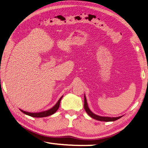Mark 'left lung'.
Here are the masks:
<instances>
[{
  "mask_svg": "<svg viewBox=\"0 0 148 148\" xmlns=\"http://www.w3.org/2000/svg\"><path fill=\"white\" fill-rule=\"evenodd\" d=\"M84 109L85 110V111L87 112V113L89 115L91 118H92V119L99 120V121H103V122H113V121L117 120L118 119H119L121 117L123 116H119V117L101 116H99V115L93 113V112L90 111V109L88 108L87 99H86V97H85V95H84Z\"/></svg>",
  "mask_w": 148,
  "mask_h": 148,
  "instance_id": "left-lung-1",
  "label": "left lung"
}]
</instances>
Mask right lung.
I'll return each instance as SVG.
<instances>
[{
    "label": "right lung",
    "mask_w": 148,
    "mask_h": 148,
    "mask_svg": "<svg viewBox=\"0 0 148 148\" xmlns=\"http://www.w3.org/2000/svg\"><path fill=\"white\" fill-rule=\"evenodd\" d=\"M63 96H61V97L60 98V100L58 101V102L56 103L54 106L52 107V108H50V109L47 110V111H44L39 112H29L23 111V110L21 109H20V111H22L23 113H25V114L28 115V116H30L32 117L42 118V117H47L48 116H50V115L54 114L55 112L57 111V110L59 109V107H60V101L61 100V99H62Z\"/></svg>",
    "instance_id": "add662e5"
}]
</instances>
